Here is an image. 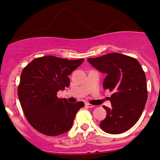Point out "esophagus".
I'll return each instance as SVG.
<instances>
[{"mask_svg": "<svg viewBox=\"0 0 160 160\" xmlns=\"http://www.w3.org/2000/svg\"><path fill=\"white\" fill-rule=\"evenodd\" d=\"M85 107H86V108H93V107H94L93 105H92L89 103H85Z\"/></svg>", "mask_w": 160, "mask_h": 160, "instance_id": "34e87169", "label": "esophagus"}]
</instances>
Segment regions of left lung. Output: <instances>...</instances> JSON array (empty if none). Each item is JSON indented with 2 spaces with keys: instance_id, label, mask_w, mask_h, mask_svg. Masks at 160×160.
<instances>
[{
  "instance_id": "8db88e82",
  "label": "left lung",
  "mask_w": 160,
  "mask_h": 160,
  "mask_svg": "<svg viewBox=\"0 0 160 160\" xmlns=\"http://www.w3.org/2000/svg\"><path fill=\"white\" fill-rule=\"evenodd\" d=\"M88 61L106 74L103 88L113 93L109 99L112 107H103L107 118L101 122V128L110 134L127 131L139 120L147 101V78L140 63L118 53L88 58Z\"/></svg>"
}]
</instances>
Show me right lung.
<instances>
[{"label":"right lung","instance_id":"1","mask_svg":"<svg viewBox=\"0 0 160 160\" xmlns=\"http://www.w3.org/2000/svg\"><path fill=\"white\" fill-rule=\"evenodd\" d=\"M83 61L46 56L35 58L23 69L18 96L27 120L38 132L57 136L72 128L84 103H69L58 98L57 92L69 87L68 75Z\"/></svg>","mask_w":160,"mask_h":160}]
</instances>
